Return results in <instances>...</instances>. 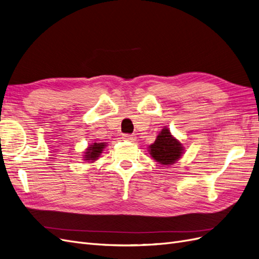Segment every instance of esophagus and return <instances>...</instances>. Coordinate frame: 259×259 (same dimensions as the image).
<instances>
[{"label":"esophagus","mask_w":259,"mask_h":259,"mask_svg":"<svg viewBox=\"0 0 259 259\" xmlns=\"http://www.w3.org/2000/svg\"><path fill=\"white\" fill-rule=\"evenodd\" d=\"M123 139L126 140V142H134V140L136 139V136H135V135L125 134V135H123Z\"/></svg>","instance_id":"34e87169"}]
</instances>
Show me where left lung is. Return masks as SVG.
I'll return each mask as SVG.
<instances>
[{
    "label": "left lung",
    "mask_w": 259,
    "mask_h": 259,
    "mask_svg": "<svg viewBox=\"0 0 259 259\" xmlns=\"http://www.w3.org/2000/svg\"><path fill=\"white\" fill-rule=\"evenodd\" d=\"M149 154L161 165L168 166L176 163L185 152L183 144L171 135L167 127H163L155 142L148 147Z\"/></svg>",
    "instance_id": "obj_1"
}]
</instances>
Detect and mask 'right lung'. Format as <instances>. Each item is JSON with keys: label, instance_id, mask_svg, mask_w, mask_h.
<instances>
[{"label": "right lung", "instance_id": "1", "mask_svg": "<svg viewBox=\"0 0 259 259\" xmlns=\"http://www.w3.org/2000/svg\"><path fill=\"white\" fill-rule=\"evenodd\" d=\"M107 147V143H93L89 145L85 149L83 160L85 162H95L98 160L100 154L103 153L105 148Z\"/></svg>", "mask_w": 259, "mask_h": 259}]
</instances>
